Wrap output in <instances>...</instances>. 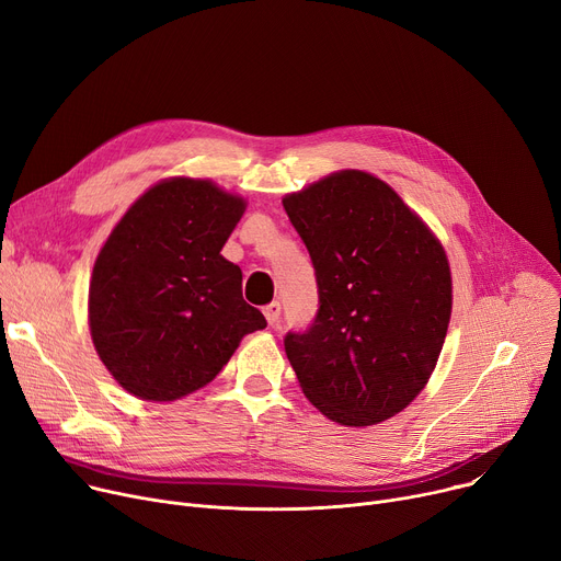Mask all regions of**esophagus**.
Here are the masks:
<instances>
[{
  "label": "esophagus",
  "mask_w": 561,
  "mask_h": 561,
  "mask_svg": "<svg viewBox=\"0 0 561 561\" xmlns=\"http://www.w3.org/2000/svg\"><path fill=\"white\" fill-rule=\"evenodd\" d=\"M264 316H266L268 324H277L279 318H282V305H279V302H273V305L264 307Z\"/></svg>",
  "instance_id": "obj_1"
}]
</instances>
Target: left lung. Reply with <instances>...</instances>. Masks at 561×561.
Masks as SVG:
<instances>
[{"label":"left lung","instance_id":"obj_1","mask_svg":"<svg viewBox=\"0 0 561 561\" xmlns=\"http://www.w3.org/2000/svg\"><path fill=\"white\" fill-rule=\"evenodd\" d=\"M309 250L318 311L284 350L309 401L343 426L379 424L426 386L451 318L449 261L390 186L333 173L284 198Z\"/></svg>","mask_w":561,"mask_h":561}]
</instances>
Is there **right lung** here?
Masks as SVG:
<instances>
[{
	"label": "right lung",
	"instance_id": "right-lung-1",
	"mask_svg": "<svg viewBox=\"0 0 561 561\" xmlns=\"http://www.w3.org/2000/svg\"><path fill=\"white\" fill-rule=\"evenodd\" d=\"M245 203L209 180L151 186L101 248L90 284L94 347L130 394L173 401L207 386L266 327L220 248Z\"/></svg>",
	"mask_w": 561,
	"mask_h": 561
}]
</instances>
